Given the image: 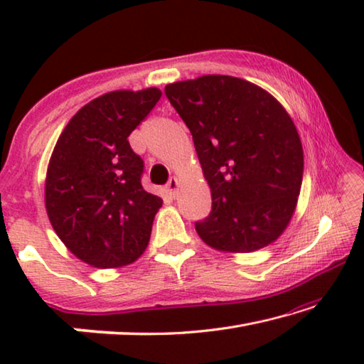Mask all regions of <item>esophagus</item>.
<instances>
[{"label": "esophagus", "instance_id": "34e87169", "mask_svg": "<svg viewBox=\"0 0 364 364\" xmlns=\"http://www.w3.org/2000/svg\"><path fill=\"white\" fill-rule=\"evenodd\" d=\"M178 186H180V180H178V178H175V176L170 178V181L167 183V191H168V194H170L171 197L176 196Z\"/></svg>", "mask_w": 364, "mask_h": 364}]
</instances>
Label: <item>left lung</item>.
I'll return each instance as SVG.
<instances>
[{"label":"left lung","instance_id":"1","mask_svg":"<svg viewBox=\"0 0 364 364\" xmlns=\"http://www.w3.org/2000/svg\"><path fill=\"white\" fill-rule=\"evenodd\" d=\"M165 95L193 134L210 186L212 212L196 221L202 241L236 254L276 241L304 176V149L286 109L260 86L230 75L170 83Z\"/></svg>","mask_w":364,"mask_h":364}]
</instances>
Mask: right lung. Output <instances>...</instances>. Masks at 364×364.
<instances>
[{
  "instance_id": "right-lung-1",
  "label": "right lung",
  "mask_w": 364,
  "mask_h": 364,
  "mask_svg": "<svg viewBox=\"0 0 364 364\" xmlns=\"http://www.w3.org/2000/svg\"><path fill=\"white\" fill-rule=\"evenodd\" d=\"M162 96L159 88L120 90L86 104L67 123L49 159V221L73 255L117 268L143 255L162 199L144 191V162L128 136Z\"/></svg>"
}]
</instances>
